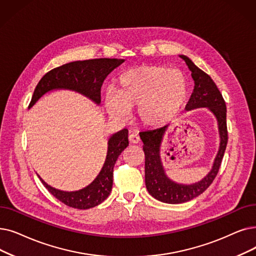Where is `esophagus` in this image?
<instances>
[{
    "label": "esophagus",
    "mask_w": 256,
    "mask_h": 256,
    "mask_svg": "<svg viewBox=\"0 0 256 256\" xmlns=\"http://www.w3.org/2000/svg\"><path fill=\"white\" fill-rule=\"evenodd\" d=\"M128 141H130V143L138 144V143L140 142V138H139V136H138L137 134H130V135L128 136Z\"/></svg>",
    "instance_id": "1"
}]
</instances>
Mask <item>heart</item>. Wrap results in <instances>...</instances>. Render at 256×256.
Segmentation results:
<instances>
[{
    "mask_svg": "<svg viewBox=\"0 0 256 256\" xmlns=\"http://www.w3.org/2000/svg\"><path fill=\"white\" fill-rule=\"evenodd\" d=\"M188 82L183 72L163 66H141L122 73L116 92L104 99L108 113L126 117L137 106L140 121L150 128L170 122L186 102Z\"/></svg>",
    "mask_w": 256,
    "mask_h": 256,
    "instance_id": "b5f03b06",
    "label": "heart"
}]
</instances>
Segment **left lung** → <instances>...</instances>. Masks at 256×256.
<instances>
[{"label":"left lung","mask_w":256,"mask_h":256,"mask_svg":"<svg viewBox=\"0 0 256 256\" xmlns=\"http://www.w3.org/2000/svg\"><path fill=\"white\" fill-rule=\"evenodd\" d=\"M180 58L185 60L188 68L192 71V76L194 80V92L186 104L185 110H190L198 108H208L218 120L220 142L210 172L200 182L184 185L172 181L165 174L161 162L160 146L165 130H168V126L140 132V138L143 142V152L146 154V190L154 198L168 204H181L188 202L207 190L218 172L228 141L226 104L216 84L208 74L198 69L187 56L180 55Z\"/></svg>","instance_id":"obj_1"}]
</instances>
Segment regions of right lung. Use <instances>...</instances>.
Listing matches in <instances>:
<instances>
[{
    "label": "right lung",
    "mask_w": 256,
    "mask_h": 256,
    "mask_svg": "<svg viewBox=\"0 0 256 256\" xmlns=\"http://www.w3.org/2000/svg\"><path fill=\"white\" fill-rule=\"evenodd\" d=\"M124 60L95 58L77 60L58 66L42 77L33 92L29 108L38 99L52 90H72L78 92L95 104L102 102L100 90L106 77ZM128 130H121L112 135L108 142V154L104 164L96 179L86 187L76 192H62L48 185L38 176L50 194L66 206L76 209H88L102 203L110 196L113 186V170L119 154L128 146Z\"/></svg>",
    "instance_id": "obj_1"
}]
</instances>
